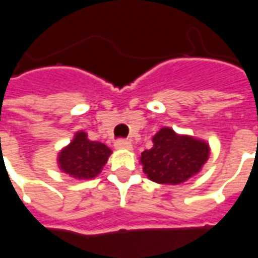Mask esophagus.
Returning <instances> with one entry per match:
<instances>
[{"label":"esophagus","instance_id":"1","mask_svg":"<svg viewBox=\"0 0 258 258\" xmlns=\"http://www.w3.org/2000/svg\"><path fill=\"white\" fill-rule=\"evenodd\" d=\"M114 146H116V149H125V151H131L133 149V144L127 140L116 141Z\"/></svg>","mask_w":258,"mask_h":258}]
</instances>
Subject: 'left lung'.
Returning a JSON list of instances; mask_svg holds the SVG:
<instances>
[{
	"mask_svg": "<svg viewBox=\"0 0 258 258\" xmlns=\"http://www.w3.org/2000/svg\"><path fill=\"white\" fill-rule=\"evenodd\" d=\"M153 146L141 153L140 163L148 178L164 185H178L199 173L210 156V146L192 135L177 134L163 127L152 138Z\"/></svg>",
	"mask_w": 258,
	"mask_h": 258,
	"instance_id": "8db88e82",
	"label": "left lung"
}]
</instances>
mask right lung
<instances>
[{
    "instance_id": "add662e5",
    "label": "right lung",
    "mask_w": 258,
    "mask_h": 258,
    "mask_svg": "<svg viewBox=\"0 0 258 258\" xmlns=\"http://www.w3.org/2000/svg\"><path fill=\"white\" fill-rule=\"evenodd\" d=\"M112 151L105 144L88 140L84 131H77L72 142L58 153L59 170L80 181L95 178L99 175Z\"/></svg>"
}]
</instances>
